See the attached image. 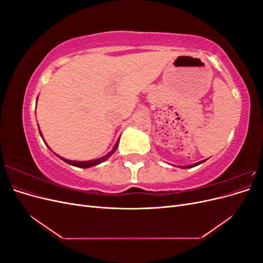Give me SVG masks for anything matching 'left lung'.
Returning <instances> with one entry per match:
<instances>
[{
  "instance_id": "1",
  "label": "left lung",
  "mask_w": 263,
  "mask_h": 263,
  "mask_svg": "<svg viewBox=\"0 0 263 263\" xmlns=\"http://www.w3.org/2000/svg\"><path fill=\"white\" fill-rule=\"evenodd\" d=\"M206 160H203V161H200V162H196V163H194V164H190V165H185V166H181V168H183V169H189V168H193V166H196V165H198V164H201V163H203V162H205Z\"/></svg>"
}]
</instances>
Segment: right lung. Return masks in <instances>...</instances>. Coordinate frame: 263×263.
<instances>
[{
  "label": "right lung",
  "instance_id": "1",
  "mask_svg": "<svg viewBox=\"0 0 263 263\" xmlns=\"http://www.w3.org/2000/svg\"><path fill=\"white\" fill-rule=\"evenodd\" d=\"M39 133H41V136H42V138H43V134H42L41 129H39ZM44 141H45V140H44ZM117 147H118V141L116 142L115 146H114V148H113L112 150H110L108 154H106L105 156H103V157H101V158H99V159H94V160H89V161H76V160H68V159H66V158H62V157L58 156L57 154H54V155L57 156V157H59V158L61 159V160H63L65 162H67V163L71 164V165L78 166V168H83V169H86V168H91V166L98 165V164H100V163H102V162L106 161L107 159L115 153L116 149H117ZM49 149H50V148H49Z\"/></svg>",
  "mask_w": 263,
  "mask_h": 263
}]
</instances>
